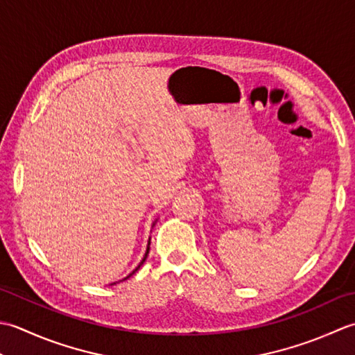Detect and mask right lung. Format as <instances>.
I'll use <instances>...</instances> for the list:
<instances>
[{
	"label": "right lung",
	"instance_id": "right-lung-1",
	"mask_svg": "<svg viewBox=\"0 0 355 355\" xmlns=\"http://www.w3.org/2000/svg\"><path fill=\"white\" fill-rule=\"evenodd\" d=\"M155 223H156V222H155ZM155 223H153V225H155ZM148 245H150V242H148ZM148 250H150V247H147V251H146V254H144V259L141 260V263H139V265H137V266H136V268L133 270V272H132V274H128V276H127L125 279H128L130 276H133V274H135V272H136L137 270H139V268H141V265H142L144 262H146V259H147V256H148ZM125 279H124V280H125ZM112 285H114V284H112Z\"/></svg>",
	"mask_w": 355,
	"mask_h": 355
}]
</instances>
